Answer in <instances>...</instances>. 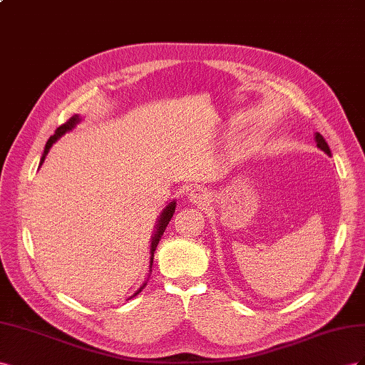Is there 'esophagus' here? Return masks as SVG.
<instances>
[{
  "mask_svg": "<svg viewBox=\"0 0 365 365\" xmlns=\"http://www.w3.org/2000/svg\"><path fill=\"white\" fill-rule=\"evenodd\" d=\"M190 200H191L194 205H197V206H205V205L207 203V200H210V195H207L206 191H203V190L199 188V190L191 191Z\"/></svg>",
  "mask_w": 365,
  "mask_h": 365,
  "instance_id": "1",
  "label": "esophagus"
}]
</instances>
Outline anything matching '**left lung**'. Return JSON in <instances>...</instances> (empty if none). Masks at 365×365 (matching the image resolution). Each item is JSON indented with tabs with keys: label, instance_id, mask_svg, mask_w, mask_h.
<instances>
[{
	"label": "left lung",
	"instance_id": "obj_1",
	"mask_svg": "<svg viewBox=\"0 0 365 365\" xmlns=\"http://www.w3.org/2000/svg\"><path fill=\"white\" fill-rule=\"evenodd\" d=\"M315 140H317V147H318L319 150H322V151H324V153H326V154H329V155L331 154V153H330V148H329V145H327V142L324 140V138H322L319 133H317V134H315Z\"/></svg>",
	"mask_w": 365,
	"mask_h": 365
}]
</instances>
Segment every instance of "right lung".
Segmentation results:
<instances>
[{"label": "right lung", "mask_w": 365, "mask_h": 365, "mask_svg": "<svg viewBox=\"0 0 365 365\" xmlns=\"http://www.w3.org/2000/svg\"><path fill=\"white\" fill-rule=\"evenodd\" d=\"M81 120V118L78 116V114H75V116L73 118H70L66 123H62L61 127H58L56 128V131H55V134L53 136H51L48 140H47V143H46V148H44V154H43V158H41V162H39V165H43V162H44V159H46V155H47V153H48V150L51 148V145H53L62 134H66L67 131H70L71 128H75V125L78 123ZM174 211H175V202H171L168 206L165 207L163 210V212H162V215L159 217V222H158V229H155V232H154V237H153V240H151V262H150V269H151V266H153V257H154V251H155V247H158V245H159V242H160V238H162V235H163V232H165V229H166V226H168V223H170V220L173 218V214H174ZM145 286V284H143ZM143 286L138 290L136 294H134L133 297H136L140 290L143 289Z\"/></svg>", "instance_id": "obj_1"}]
</instances>
